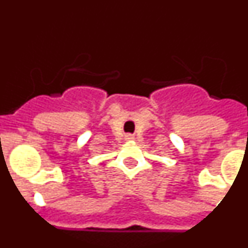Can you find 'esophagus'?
<instances>
[{"mask_svg": "<svg viewBox=\"0 0 248 248\" xmlns=\"http://www.w3.org/2000/svg\"><path fill=\"white\" fill-rule=\"evenodd\" d=\"M133 139H134V138L131 137V135H126V137H125L126 141H130V140H133Z\"/></svg>", "mask_w": 248, "mask_h": 248, "instance_id": "34e87169", "label": "esophagus"}]
</instances>
